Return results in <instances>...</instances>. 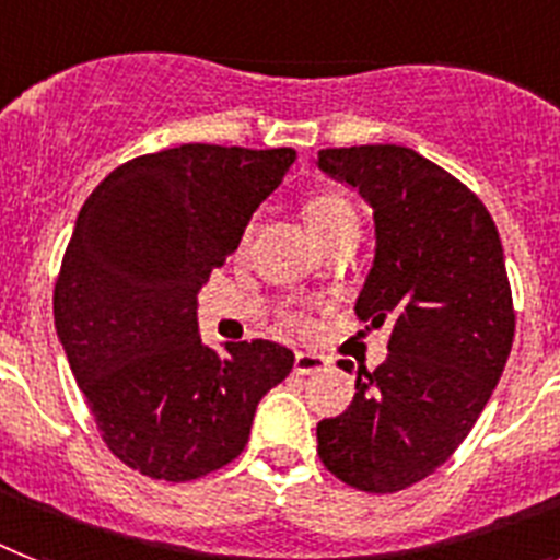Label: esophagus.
Listing matches in <instances>:
<instances>
[{"instance_id": "34e87169", "label": "esophagus", "mask_w": 560, "mask_h": 560, "mask_svg": "<svg viewBox=\"0 0 560 560\" xmlns=\"http://www.w3.org/2000/svg\"><path fill=\"white\" fill-rule=\"evenodd\" d=\"M325 365H327V359L319 357V353L299 351V353H295L293 371H295V374L307 376V374H319V371H325Z\"/></svg>"}]
</instances>
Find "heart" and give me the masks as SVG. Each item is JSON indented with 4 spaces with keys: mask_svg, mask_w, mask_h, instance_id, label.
I'll use <instances>...</instances> for the list:
<instances>
[{
    "mask_svg": "<svg viewBox=\"0 0 560 560\" xmlns=\"http://www.w3.org/2000/svg\"><path fill=\"white\" fill-rule=\"evenodd\" d=\"M304 218H307V226L316 235V241H322L339 226L357 224V209L342 195H316L304 207ZM299 325H304V319H299Z\"/></svg>",
    "mask_w": 560,
    "mask_h": 560,
    "instance_id": "b5f03b06",
    "label": "heart"
}]
</instances>
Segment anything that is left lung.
Returning <instances> with one entry per match:
<instances>
[{
  "instance_id": "1",
  "label": "left lung",
  "mask_w": 560,
  "mask_h": 560,
  "mask_svg": "<svg viewBox=\"0 0 560 560\" xmlns=\"http://www.w3.org/2000/svg\"><path fill=\"white\" fill-rule=\"evenodd\" d=\"M319 170L374 209L353 311L390 322L383 365L359 368L351 406L316 425L319 457L353 489L399 492L452 457L503 374L515 311L501 235L469 186L413 149H322Z\"/></svg>"
}]
</instances>
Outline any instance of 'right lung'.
<instances>
[{"mask_svg": "<svg viewBox=\"0 0 560 560\" xmlns=\"http://www.w3.org/2000/svg\"><path fill=\"white\" fill-rule=\"evenodd\" d=\"M293 149L184 143L117 166L68 241L54 325L115 457L184 483L233 463L293 351L198 334V293L293 166Z\"/></svg>", "mask_w": 560, "mask_h": 560, "instance_id": "1", "label": "right lung"}]
</instances>
